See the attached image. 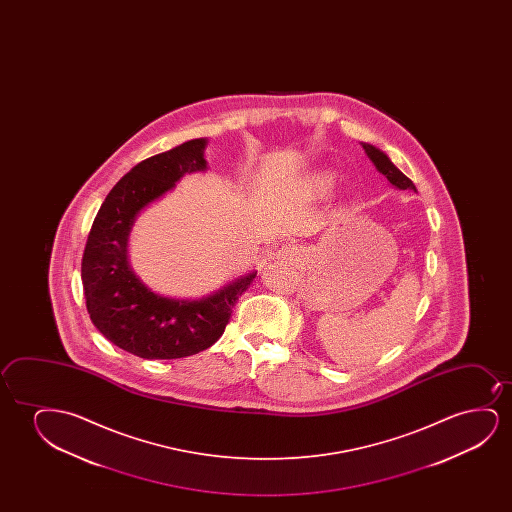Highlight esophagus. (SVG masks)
I'll list each match as a JSON object with an SVG mask.
<instances>
[{
	"label": "esophagus",
	"instance_id": "obj_1",
	"mask_svg": "<svg viewBox=\"0 0 512 512\" xmlns=\"http://www.w3.org/2000/svg\"><path fill=\"white\" fill-rule=\"evenodd\" d=\"M302 252L301 246L297 245H283L280 250L276 252V259L281 264H285V266H297L299 262H302Z\"/></svg>",
	"mask_w": 512,
	"mask_h": 512
}]
</instances>
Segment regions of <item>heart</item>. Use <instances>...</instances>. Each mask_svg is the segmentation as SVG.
Returning a JSON list of instances; mask_svg holds the SVG:
<instances>
[{"mask_svg": "<svg viewBox=\"0 0 512 512\" xmlns=\"http://www.w3.org/2000/svg\"><path fill=\"white\" fill-rule=\"evenodd\" d=\"M332 185V175L329 173H316L309 180V189L313 190V194H325Z\"/></svg>", "mask_w": 512, "mask_h": 512, "instance_id": "obj_1", "label": "heart"}]
</instances>
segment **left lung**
Segmentation results:
<instances>
[{
	"mask_svg": "<svg viewBox=\"0 0 512 512\" xmlns=\"http://www.w3.org/2000/svg\"><path fill=\"white\" fill-rule=\"evenodd\" d=\"M362 147H364L365 154L367 157L374 162V166L378 169L381 175L386 176V180L392 183L395 189L400 190H414L416 192V187H414V183L407 178L402 171H400L395 164H393L390 159H388V155L385 152H381L379 148L372 147L369 143H362Z\"/></svg>",
	"mask_w": 512,
	"mask_h": 512,
	"instance_id": "obj_1",
	"label": "left lung"
}]
</instances>
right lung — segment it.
Instances as JSON below:
<instances>
[{"mask_svg":"<svg viewBox=\"0 0 512 512\" xmlns=\"http://www.w3.org/2000/svg\"><path fill=\"white\" fill-rule=\"evenodd\" d=\"M204 138L185 141L136 164L110 190L94 218L84 257L85 304L94 327L122 350L148 360L196 355L224 334L253 273L203 299H171L143 285L127 260V241L140 211L173 190L180 178L206 171Z\"/></svg>","mask_w":512,"mask_h":512,"instance_id":"obj_1","label":"right lung"}]
</instances>
